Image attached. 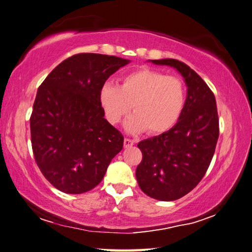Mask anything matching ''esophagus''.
Segmentation results:
<instances>
[{"instance_id": "obj_1", "label": "esophagus", "mask_w": 252, "mask_h": 252, "mask_svg": "<svg viewBox=\"0 0 252 252\" xmlns=\"http://www.w3.org/2000/svg\"><path fill=\"white\" fill-rule=\"evenodd\" d=\"M123 145H125V148L132 147L134 145V141L130 140V138H125V141H123Z\"/></svg>"}]
</instances>
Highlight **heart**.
Wrapping results in <instances>:
<instances>
[{
    "label": "heart",
    "mask_w": 252,
    "mask_h": 252,
    "mask_svg": "<svg viewBox=\"0 0 252 252\" xmlns=\"http://www.w3.org/2000/svg\"><path fill=\"white\" fill-rule=\"evenodd\" d=\"M186 91L181 79L151 68H142L121 79L119 87L106 82L99 90V103L106 119L119 123L132 108L126 121L130 132L147 130L159 134L172 127L183 111Z\"/></svg>",
    "instance_id": "obj_1"
}]
</instances>
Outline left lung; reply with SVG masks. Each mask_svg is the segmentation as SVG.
Listing matches in <instances>:
<instances>
[{"mask_svg": "<svg viewBox=\"0 0 252 252\" xmlns=\"http://www.w3.org/2000/svg\"><path fill=\"white\" fill-rule=\"evenodd\" d=\"M148 62L176 69L187 87L175 125L137 144L143 154L135 172L140 189L154 199L172 201L195 189L210 165L219 138L217 103L206 82L186 63L172 58Z\"/></svg>", "mask_w": 252, "mask_h": 252, "instance_id": "obj_1", "label": "left lung"}]
</instances>
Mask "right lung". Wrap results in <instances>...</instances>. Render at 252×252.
<instances>
[{
	"label": "right lung",
	"mask_w": 252,
	"mask_h": 252,
	"mask_svg": "<svg viewBox=\"0 0 252 252\" xmlns=\"http://www.w3.org/2000/svg\"><path fill=\"white\" fill-rule=\"evenodd\" d=\"M129 60L95 53L67 58L37 89L30 118L35 162L45 179L66 194H82L103 180L123 147L107 121L99 90Z\"/></svg>",
	"instance_id": "add662e5"
}]
</instances>
